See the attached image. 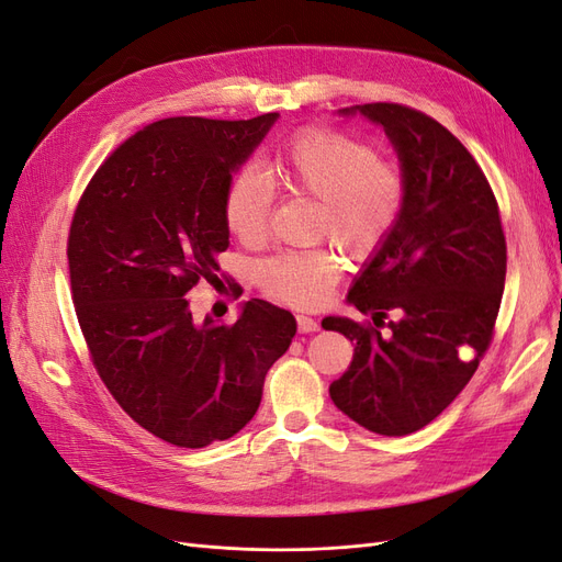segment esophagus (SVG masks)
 <instances>
[{
    "label": "esophagus",
    "instance_id": "obj_1",
    "mask_svg": "<svg viewBox=\"0 0 562 562\" xmlns=\"http://www.w3.org/2000/svg\"><path fill=\"white\" fill-rule=\"evenodd\" d=\"M297 330L300 333H316L318 330V321L307 314H297Z\"/></svg>",
    "mask_w": 562,
    "mask_h": 562
}]
</instances>
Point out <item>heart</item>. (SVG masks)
<instances>
[{"instance_id": "obj_1", "label": "heart", "mask_w": 562, "mask_h": 562, "mask_svg": "<svg viewBox=\"0 0 562 562\" xmlns=\"http://www.w3.org/2000/svg\"><path fill=\"white\" fill-rule=\"evenodd\" d=\"M271 173L293 194L321 201L316 234H326L351 252H370L394 229L405 203L401 168L378 159L368 143L330 128L304 131L271 161ZM271 187L246 168L227 184L223 217L244 244L267 234ZM260 279L271 295L300 307L328 297L339 279V260L326 248L281 252L260 265Z\"/></svg>"}]
</instances>
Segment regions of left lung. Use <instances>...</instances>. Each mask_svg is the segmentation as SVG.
I'll use <instances>...</instances> for the list:
<instances>
[{
    "instance_id": "left-lung-1",
    "label": "left lung",
    "mask_w": 562,
    "mask_h": 562,
    "mask_svg": "<svg viewBox=\"0 0 562 562\" xmlns=\"http://www.w3.org/2000/svg\"><path fill=\"white\" fill-rule=\"evenodd\" d=\"M384 131L405 178L394 229L351 281L347 302L384 326L326 316L353 359L330 384L349 419L380 436L427 427L459 396L485 353L506 277V241L495 194L454 135L417 110L372 103L337 110Z\"/></svg>"
}]
</instances>
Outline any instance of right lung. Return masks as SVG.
I'll return each instance as SVG.
<instances>
[{"instance_id": "obj_1", "label": "right lung", "mask_w": 562, "mask_h": 562, "mask_svg": "<svg viewBox=\"0 0 562 562\" xmlns=\"http://www.w3.org/2000/svg\"><path fill=\"white\" fill-rule=\"evenodd\" d=\"M277 122L271 112L149 124L98 168L72 220V300L98 375L128 417L178 448L239 434L297 330L265 300L220 326L196 321L187 297L220 269L227 184Z\"/></svg>"}]
</instances>
